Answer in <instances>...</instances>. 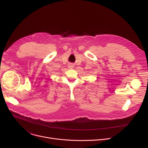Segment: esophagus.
Returning <instances> with one entry per match:
<instances>
[{"label":"esophagus","mask_w":148,"mask_h":148,"mask_svg":"<svg viewBox=\"0 0 148 148\" xmlns=\"http://www.w3.org/2000/svg\"><path fill=\"white\" fill-rule=\"evenodd\" d=\"M69 67L70 69H73L74 67V66L73 63H70V64H69Z\"/></svg>","instance_id":"1"}]
</instances>
